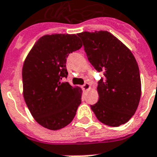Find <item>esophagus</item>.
<instances>
[{
	"mask_svg": "<svg viewBox=\"0 0 157 157\" xmlns=\"http://www.w3.org/2000/svg\"><path fill=\"white\" fill-rule=\"evenodd\" d=\"M90 88V84L88 83V82H86V83H85V84L82 86V89H83L84 90H89Z\"/></svg>",
	"mask_w": 157,
	"mask_h": 157,
	"instance_id": "1",
	"label": "esophagus"
}]
</instances>
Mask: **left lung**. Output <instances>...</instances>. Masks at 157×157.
Segmentation results:
<instances>
[{
    "label": "left lung",
    "mask_w": 157,
    "mask_h": 157,
    "mask_svg": "<svg viewBox=\"0 0 157 157\" xmlns=\"http://www.w3.org/2000/svg\"><path fill=\"white\" fill-rule=\"evenodd\" d=\"M94 68L102 72L98 82L99 100L90 105L96 118L105 125L119 126L135 114L141 94L139 67L132 52L106 31L77 34Z\"/></svg>",
    "instance_id": "obj_1"
}]
</instances>
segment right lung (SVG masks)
Masks as SVG:
<instances>
[{
    "label": "right lung",
    "instance_id": "right-lung-1",
    "mask_svg": "<svg viewBox=\"0 0 157 157\" xmlns=\"http://www.w3.org/2000/svg\"><path fill=\"white\" fill-rule=\"evenodd\" d=\"M82 46L75 34L46 35L24 61L23 96L32 117L45 128L56 131L67 126L82 103V89L62 82L68 75L67 57Z\"/></svg>",
    "mask_w": 157,
    "mask_h": 157
}]
</instances>
